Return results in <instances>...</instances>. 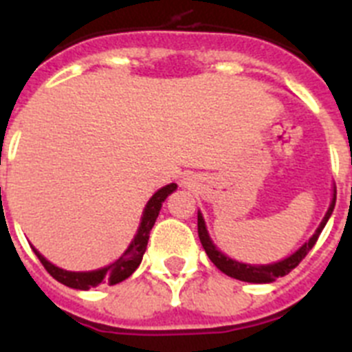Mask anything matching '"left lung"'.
I'll return each mask as SVG.
<instances>
[{"label": "left lung", "mask_w": 352, "mask_h": 352, "mask_svg": "<svg viewBox=\"0 0 352 352\" xmlns=\"http://www.w3.org/2000/svg\"><path fill=\"white\" fill-rule=\"evenodd\" d=\"M335 201H337V189H335V195H333V201L329 206L328 212L324 216L322 223L319 225V228L316 230V234L311 235L310 241L305 243L301 248L296 253L289 256V258H283V261L276 262V264H267V265H250V264H241L237 261H232L228 256L223 255L221 252L216 250V246L212 244V241L209 239V234L206 230V223H204V218L198 214V237H200V243L206 250V253L209 255L210 262H212L219 271H223L228 276L235 278V280H241V282H252V283H269L274 282L278 276H285L294 267H298L299 262L303 261L307 253L314 248V244L319 239L320 232H322L324 225L328 223L329 216H331L333 209H335Z\"/></svg>", "instance_id": "8db88e82"}]
</instances>
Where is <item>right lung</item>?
Here are the masks:
<instances>
[{
  "instance_id": "right-lung-1",
  "label": "right lung",
  "mask_w": 352,
  "mask_h": 352,
  "mask_svg": "<svg viewBox=\"0 0 352 352\" xmlns=\"http://www.w3.org/2000/svg\"><path fill=\"white\" fill-rule=\"evenodd\" d=\"M175 189L177 184L164 186V188L159 189L157 193L148 200L145 210H143V218L142 223H140L138 234L134 235L133 243H131L129 248L125 250L124 255H122L117 262H113L111 265H108V267L90 271V273H72V271H63V269L56 267V265H53L51 262H47L35 248H33V252L38 256V261L42 262L45 271H47L54 280L63 283V285L79 290H88L90 287H97L100 285V283L117 285V283L124 282L125 278H129L131 274L138 269V265L142 264L143 253H145L146 243H148V235H151L152 227H154L155 219H157L161 206H163V201L166 200L168 195L173 193Z\"/></svg>"
}]
</instances>
